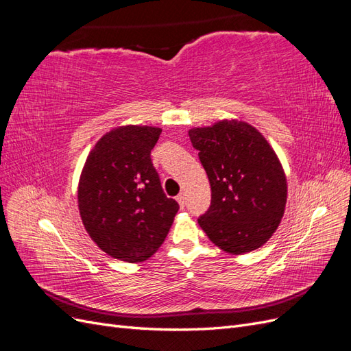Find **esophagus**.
I'll return each instance as SVG.
<instances>
[{"instance_id": "obj_1", "label": "esophagus", "mask_w": 351, "mask_h": 351, "mask_svg": "<svg viewBox=\"0 0 351 351\" xmlns=\"http://www.w3.org/2000/svg\"><path fill=\"white\" fill-rule=\"evenodd\" d=\"M177 202H178L180 206H182V208L186 205V197H184L183 193H180V195L177 196Z\"/></svg>"}]
</instances>
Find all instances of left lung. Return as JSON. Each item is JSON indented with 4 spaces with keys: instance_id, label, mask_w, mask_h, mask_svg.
<instances>
[{
    "instance_id": "8db88e82",
    "label": "left lung",
    "mask_w": 351,
    "mask_h": 351,
    "mask_svg": "<svg viewBox=\"0 0 351 351\" xmlns=\"http://www.w3.org/2000/svg\"><path fill=\"white\" fill-rule=\"evenodd\" d=\"M189 136L212 192L199 226L226 252L261 247L277 230L287 200L285 176L272 147L254 127L236 120L192 129Z\"/></svg>"
}]
</instances>
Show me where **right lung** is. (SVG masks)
I'll return each mask as SVG.
<instances>
[{
	"instance_id": "1",
	"label": "right lung",
	"mask_w": 351,
	"mask_h": 351,
	"mask_svg": "<svg viewBox=\"0 0 351 351\" xmlns=\"http://www.w3.org/2000/svg\"><path fill=\"white\" fill-rule=\"evenodd\" d=\"M159 134L158 127H119L95 145L82 171L83 226L115 259L141 262L152 256L180 208L165 196L151 159Z\"/></svg>"
}]
</instances>
